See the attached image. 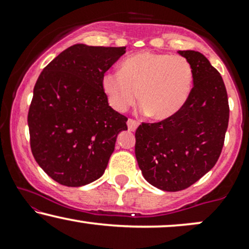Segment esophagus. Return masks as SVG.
I'll return each mask as SVG.
<instances>
[{
  "instance_id": "obj_1",
  "label": "esophagus",
  "mask_w": 249,
  "mask_h": 249,
  "mask_svg": "<svg viewBox=\"0 0 249 249\" xmlns=\"http://www.w3.org/2000/svg\"><path fill=\"white\" fill-rule=\"evenodd\" d=\"M138 125H139V123L137 122L136 119L128 118V121H127V127H128V130H130V131H136V128L138 127Z\"/></svg>"
}]
</instances>
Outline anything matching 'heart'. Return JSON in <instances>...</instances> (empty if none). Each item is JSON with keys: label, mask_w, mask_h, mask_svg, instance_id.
I'll use <instances>...</instances> for the list:
<instances>
[{"label": "heart", "mask_w": 249, "mask_h": 249, "mask_svg": "<svg viewBox=\"0 0 249 249\" xmlns=\"http://www.w3.org/2000/svg\"><path fill=\"white\" fill-rule=\"evenodd\" d=\"M192 84L193 70L185 57L148 51L128 56L119 72L105 73L102 81L108 104L116 111H126L139 95L142 110L158 121L178 112Z\"/></svg>", "instance_id": "obj_1"}]
</instances>
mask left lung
Instances as JSON below:
<instances>
[{
    "mask_svg": "<svg viewBox=\"0 0 249 249\" xmlns=\"http://www.w3.org/2000/svg\"><path fill=\"white\" fill-rule=\"evenodd\" d=\"M190 62L193 88L177 113L136 130V158L144 178L167 192L190 187L218 161L230 119L225 83L198 51H178Z\"/></svg>",
    "mask_w": 249,
    "mask_h": 249,
    "instance_id": "left-lung-1",
    "label": "left lung"
}]
</instances>
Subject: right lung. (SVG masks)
<instances>
[{
	"label": "right lung",
	"instance_id": "add662e5",
	"mask_svg": "<svg viewBox=\"0 0 249 249\" xmlns=\"http://www.w3.org/2000/svg\"><path fill=\"white\" fill-rule=\"evenodd\" d=\"M126 47L75 44L37 79L28 112L31 152L58 184L78 187L103 176L127 118L108 105L105 72Z\"/></svg>",
	"mask_w": 249,
	"mask_h": 249
}]
</instances>
